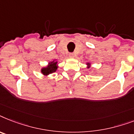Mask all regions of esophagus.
Masks as SVG:
<instances>
[{
  "label": "esophagus",
  "instance_id": "obj_1",
  "mask_svg": "<svg viewBox=\"0 0 134 134\" xmlns=\"http://www.w3.org/2000/svg\"><path fill=\"white\" fill-rule=\"evenodd\" d=\"M69 57H70V58H73L74 57H75V54L74 53H69Z\"/></svg>",
  "mask_w": 134,
  "mask_h": 134
}]
</instances>
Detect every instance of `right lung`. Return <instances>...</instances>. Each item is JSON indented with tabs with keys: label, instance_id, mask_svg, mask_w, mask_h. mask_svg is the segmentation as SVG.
<instances>
[{
	"label": "right lung",
	"instance_id": "1",
	"mask_svg": "<svg viewBox=\"0 0 134 134\" xmlns=\"http://www.w3.org/2000/svg\"><path fill=\"white\" fill-rule=\"evenodd\" d=\"M49 64L50 65L48 67L43 68L42 70H41V72L44 74V75H48L50 73H52L53 72H55L57 69V62H52L51 63H50Z\"/></svg>",
	"mask_w": 134,
	"mask_h": 134
}]
</instances>
